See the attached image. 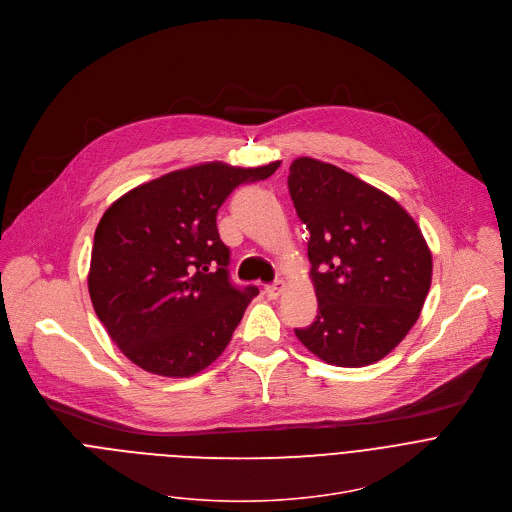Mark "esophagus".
<instances>
[{
  "label": "esophagus",
  "mask_w": 512,
  "mask_h": 512,
  "mask_svg": "<svg viewBox=\"0 0 512 512\" xmlns=\"http://www.w3.org/2000/svg\"><path fill=\"white\" fill-rule=\"evenodd\" d=\"M283 289H285V283L277 281V283H273V285H267V287H265V293H267L269 299H279V295L283 293Z\"/></svg>",
  "instance_id": "34e87169"
}]
</instances>
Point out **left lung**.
<instances>
[{"mask_svg": "<svg viewBox=\"0 0 512 512\" xmlns=\"http://www.w3.org/2000/svg\"><path fill=\"white\" fill-rule=\"evenodd\" d=\"M289 193L311 237L307 255L317 321L297 339L335 367H367L413 329L433 279L417 221L385 191L345 169L297 157Z\"/></svg>", "mask_w": 512, "mask_h": 512, "instance_id": "left-lung-1", "label": "left lung"}]
</instances>
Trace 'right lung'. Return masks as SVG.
<instances>
[{"label":"right lung","instance_id":"obj_1","mask_svg":"<svg viewBox=\"0 0 512 512\" xmlns=\"http://www.w3.org/2000/svg\"><path fill=\"white\" fill-rule=\"evenodd\" d=\"M279 165L207 161L141 183L107 207L87 287L107 335L131 363L179 379L221 357L259 289L231 287L217 211L235 187L267 179Z\"/></svg>","mask_w":512,"mask_h":512}]
</instances>
